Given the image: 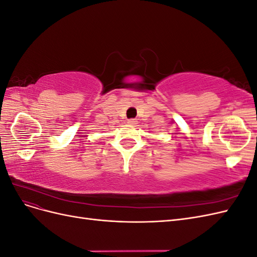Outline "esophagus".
<instances>
[{"label":"esophagus","mask_w":257,"mask_h":257,"mask_svg":"<svg viewBox=\"0 0 257 257\" xmlns=\"http://www.w3.org/2000/svg\"><path fill=\"white\" fill-rule=\"evenodd\" d=\"M127 123L131 124V125H135V124L137 123V120L136 119H128Z\"/></svg>","instance_id":"obj_1"}]
</instances>
